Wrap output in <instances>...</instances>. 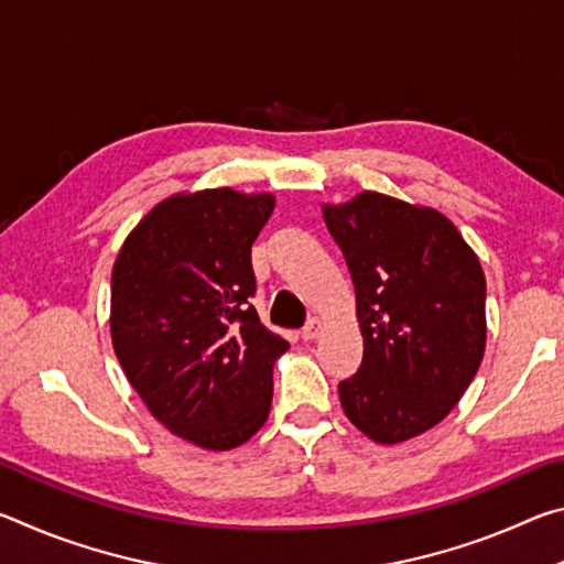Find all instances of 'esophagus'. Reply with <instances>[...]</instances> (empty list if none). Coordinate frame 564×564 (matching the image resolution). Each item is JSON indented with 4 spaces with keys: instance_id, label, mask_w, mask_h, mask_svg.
<instances>
[{
    "instance_id": "esophagus-1",
    "label": "esophagus",
    "mask_w": 564,
    "mask_h": 564,
    "mask_svg": "<svg viewBox=\"0 0 564 564\" xmlns=\"http://www.w3.org/2000/svg\"><path fill=\"white\" fill-rule=\"evenodd\" d=\"M323 328H326V326H323L321 318H311L308 326H305V328L301 330V338H303V340H316V338L321 336V333H323Z\"/></svg>"
}]
</instances>
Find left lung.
Wrapping results in <instances>:
<instances>
[{"label": "left lung", "instance_id": "obj_1", "mask_svg": "<svg viewBox=\"0 0 564 564\" xmlns=\"http://www.w3.org/2000/svg\"><path fill=\"white\" fill-rule=\"evenodd\" d=\"M356 285L362 360L340 405L380 445L431 431L460 403L482 362L485 273L451 218L360 191L323 204Z\"/></svg>", "mask_w": 564, "mask_h": 564}]
</instances>
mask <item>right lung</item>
<instances>
[{"label": "right lung", "instance_id": "right-lung-1", "mask_svg": "<svg viewBox=\"0 0 564 564\" xmlns=\"http://www.w3.org/2000/svg\"><path fill=\"white\" fill-rule=\"evenodd\" d=\"M273 194L178 191L131 228L111 271V343L149 413L204 451H231L271 413L289 343L261 323L251 246Z\"/></svg>", "mask_w": 564, "mask_h": 564}]
</instances>
